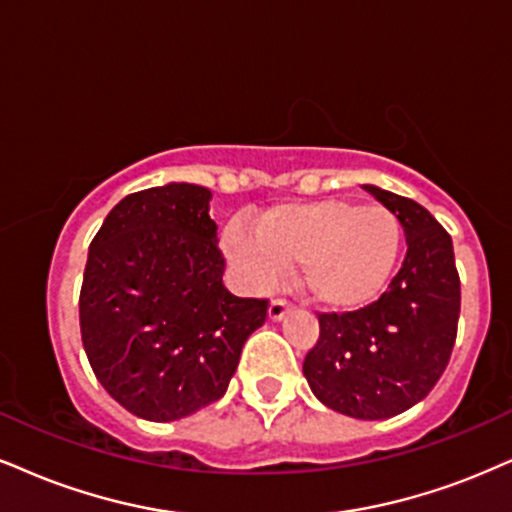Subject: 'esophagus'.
Segmentation results:
<instances>
[{
    "instance_id": "esophagus-1",
    "label": "esophagus",
    "mask_w": 512,
    "mask_h": 512,
    "mask_svg": "<svg viewBox=\"0 0 512 512\" xmlns=\"http://www.w3.org/2000/svg\"><path fill=\"white\" fill-rule=\"evenodd\" d=\"M287 313H289V304H287V301H282V299H273V301H270V306H268V318L273 320V323H280V320L285 318Z\"/></svg>"
}]
</instances>
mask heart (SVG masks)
Masks as SVG:
<instances>
[{"label": "heart", "instance_id": "b5f03b06", "mask_svg": "<svg viewBox=\"0 0 512 512\" xmlns=\"http://www.w3.org/2000/svg\"><path fill=\"white\" fill-rule=\"evenodd\" d=\"M254 231L230 225L225 254L254 287L299 266L301 289L325 311H358L389 287L401 258V220L384 206L318 199L263 211Z\"/></svg>", "mask_w": 512, "mask_h": 512}]
</instances>
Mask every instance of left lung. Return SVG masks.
<instances>
[{
	"label": "left lung",
	"instance_id": "obj_1",
	"mask_svg": "<svg viewBox=\"0 0 512 512\" xmlns=\"http://www.w3.org/2000/svg\"><path fill=\"white\" fill-rule=\"evenodd\" d=\"M363 187L401 220L406 258L370 306L320 315L304 377L327 408L358 420H387L420 403L444 375L456 342L460 280L451 235L425 206Z\"/></svg>",
	"mask_w": 512,
	"mask_h": 512
}]
</instances>
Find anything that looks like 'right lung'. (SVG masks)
Instances as JSON below:
<instances>
[{
	"mask_svg": "<svg viewBox=\"0 0 512 512\" xmlns=\"http://www.w3.org/2000/svg\"><path fill=\"white\" fill-rule=\"evenodd\" d=\"M211 189L189 182L128 194L94 235L80 334L102 387L142 420L173 422L227 391L266 299L223 285Z\"/></svg>",
	"mask_w": 512,
	"mask_h": 512,
	"instance_id": "add662e5",
	"label": "right lung"
}]
</instances>
